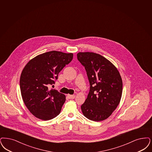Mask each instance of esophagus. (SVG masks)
I'll use <instances>...</instances> for the list:
<instances>
[{
    "mask_svg": "<svg viewBox=\"0 0 152 152\" xmlns=\"http://www.w3.org/2000/svg\"><path fill=\"white\" fill-rule=\"evenodd\" d=\"M68 97L69 98V99H74L75 98V95H70V94H68Z\"/></svg>",
    "mask_w": 152,
    "mask_h": 152,
    "instance_id": "obj_1",
    "label": "esophagus"
}]
</instances>
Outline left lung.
Listing matches in <instances>:
<instances>
[{
    "label": "left lung",
    "instance_id": "1",
    "mask_svg": "<svg viewBox=\"0 0 152 152\" xmlns=\"http://www.w3.org/2000/svg\"><path fill=\"white\" fill-rule=\"evenodd\" d=\"M77 59L85 67L90 89L81 106L86 118L93 121H103L111 115L120 102L123 83L118 69L102 55L79 53Z\"/></svg>",
    "mask_w": 152,
    "mask_h": 152
}]
</instances>
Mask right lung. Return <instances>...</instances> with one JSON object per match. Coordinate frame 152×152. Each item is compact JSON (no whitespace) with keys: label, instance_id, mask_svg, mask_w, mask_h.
Wrapping results in <instances>:
<instances>
[{"label":"right lung","instance_id":"right-lung-1","mask_svg":"<svg viewBox=\"0 0 152 152\" xmlns=\"http://www.w3.org/2000/svg\"><path fill=\"white\" fill-rule=\"evenodd\" d=\"M73 59V54L51 51L29 61L20 76L21 93L25 106L38 119L49 121L61 113L66 96L48 86L54 84L58 74Z\"/></svg>","mask_w":152,"mask_h":152}]
</instances>
